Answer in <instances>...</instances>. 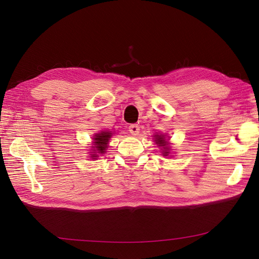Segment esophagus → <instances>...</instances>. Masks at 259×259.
Instances as JSON below:
<instances>
[{"label": "esophagus", "instance_id": "obj_1", "mask_svg": "<svg viewBox=\"0 0 259 259\" xmlns=\"http://www.w3.org/2000/svg\"><path fill=\"white\" fill-rule=\"evenodd\" d=\"M128 132L132 135H138L139 133V126L137 124H131L128 126Z\"/></svg>", "mask_w": 259, "mask_h": 259}]
</instances>
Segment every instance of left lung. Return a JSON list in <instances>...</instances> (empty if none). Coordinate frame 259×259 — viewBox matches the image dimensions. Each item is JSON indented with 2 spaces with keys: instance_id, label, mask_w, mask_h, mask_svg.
Instances as JSON below:
<instances>
[{
  "instance_id": "left-lung-1",
  "label": "left lung",
  "mask_w": 259,
  "mask_h": 259,
  "mask_svg": "<svg viewBox=\"0 0 259 259\" xmlns=\"http://www.w3.org/2000/svg\"><path fill=\"white\" fill-rule=\"evenodd\" d=\"M155 143L158 144L160 147H163L164 149H165V151H164V155H167V147H166V145H167V142L166 140H164V136H162V135H156L155 136Z\"/></svg>"
}]
</instances>
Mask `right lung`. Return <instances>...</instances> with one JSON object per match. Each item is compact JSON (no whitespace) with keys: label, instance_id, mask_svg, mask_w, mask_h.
<instances>
[{"label":"right lung","instance_id":"obj_1","mask_svg":"<svg viewBox=\"0 0 259 259\" xmlns=\"http://www.w3.org/2000/svg\"><path fill=\"white\" fill-rule=\"evenodd\" d=\"M112 133L109 132H101L99 134H96L95 137H94V144H95V148H94V153H104L106 148H107V144L109 142V138L111 137ZM97 154H92V158H96Z\"/></svg>","mask_w":259,"mask_h":259}]
</instances>
